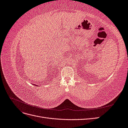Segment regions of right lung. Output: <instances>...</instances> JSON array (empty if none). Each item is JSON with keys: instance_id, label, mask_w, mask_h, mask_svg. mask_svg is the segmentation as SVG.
<instances>
[{"instance_id": "1", "label": "right lung", "mask_w": 128, "mask_h": 128, "mask_svg": "<svg viewBox=\"0 0 128 128\" xmlns=\"http://www.w3.org/2000/svg\"><path fill=\"white\" fill-rule=\"evenodd\" d=\"M34 86H36V85H35V84H34Z\"/></svg>"}]
</instances>
